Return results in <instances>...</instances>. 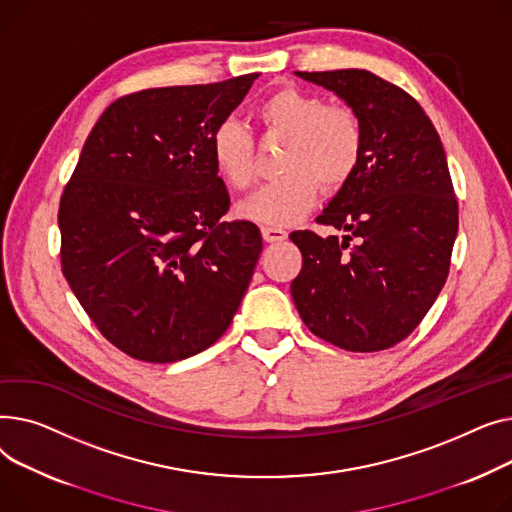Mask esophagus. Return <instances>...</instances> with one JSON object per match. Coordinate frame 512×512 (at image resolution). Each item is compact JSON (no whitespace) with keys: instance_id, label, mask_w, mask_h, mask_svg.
I'll return each instance as SVG.
<instances>
[{"instance_id":"1","label":"esophagus","mask_w":512,"mask_h":512,"mask_svg":"<svg viewBox=\"0 0 512 512\" xmlns=\"http://www.w3.org/2000/svg\"><path fill=\"white\" fill-rule=\"evenodd\" d=\"M262 237L268 244H279L287 237V231H283L279 227H262Z\"/></svg>"}]
</instances>
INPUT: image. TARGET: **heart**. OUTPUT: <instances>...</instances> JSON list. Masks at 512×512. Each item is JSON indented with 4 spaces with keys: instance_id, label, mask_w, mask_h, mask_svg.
<instances>
[{
    "instance_id": "1",
    "label": "heart",
    "mask_w": 512,
    "mask_h": 512,
    "mask_svg": "<svg viewBox=\"0 0 512 512\" xmlns=\"http://www.w3.org/2000/svg\"><path fill=\"white\" fill-rule=\"evenodd\" d=\"M264 140H285L277 169L283 173L239 206V215L260 225H293L304 219L318 196L341 192L364 157L362 119L349 107L326 101L297 86H281L254 109ZM210 161L223 182L246 192L258 179L254 136L227 119L210 136Z\"/></svg>"
}]
</instances>
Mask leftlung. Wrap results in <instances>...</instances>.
Wrapping results in <instances>:
<instances>
[{"instance_id": "left-lung-1", "label": "left lung", "mask_w": 512, "mask_h": 512, "mask_svg": "<svg viewBox=\"0 0 512 512\" xmlns=\"http://www.w3.org/2000/svg\"><path fill=\"white\" fill-rule=\"evenodd\" d=\"M362 119L366 146L351 182L316 223L293 231L302 270L293 304L312 333L345 351H382L424 320L450 268L459 204L440 136L419 103L368 70L297 72Z\"/></svg>"}]
</instances>
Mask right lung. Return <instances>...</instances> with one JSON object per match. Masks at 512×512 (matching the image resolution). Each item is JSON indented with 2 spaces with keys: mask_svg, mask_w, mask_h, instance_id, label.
Here are the masks:
<instances>
[{
  "mask_svg": "<svg viewBox=\"0 0 512 512\" xmlns=\"http://www.w3.org/2000/svg\"><path fill=\"white\" fill-rule=\"evenodd\" d=\"M256 78L119 97L59 200L66 281L99 333L140 362H179L219 341L250 285L262 235L223 219L231 200L210 136Z\"/></svg>",
  "mask_w": 512,
  "mask_h": 512,
  "instance_id": "obj_1",
  "label": "right lung"
}]
</instances>
